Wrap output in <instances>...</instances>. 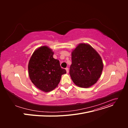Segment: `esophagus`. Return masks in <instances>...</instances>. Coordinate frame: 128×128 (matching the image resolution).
<instances>
[{"label": "esophagus", "instance_id": "1", "mask_svg": "<svg viewBox=\"0 0 128 128\" xmlns=\"http://www.w3.org/2000/svg\"><path fill=\"white\" fill-rule=\"evenodd\" d=\"M66 72H67V73H68V72H69V69H68V67L66 68Z\"/></svg>", "mask_w": 128, "mask_h": 128}]
</instances>
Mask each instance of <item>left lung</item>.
I'll use <instances>...</instances> for the list:
<instances>
[{"label":"left lung","instance_id":"obj_1","mask_svg":"<svg viewBox=\"0 0 128 128\" xmlns=\"http://www.w3.org/2000/svg\"><path fill=\"white\" fill-rule=\"evenodd\" d=\"M72 60L69 74L77 86L90 87L101 76L104 66L102 58L89 44L77 45L72 52Z\"/></svg>","mask_w":128,"mask_h":128}]
</instances>
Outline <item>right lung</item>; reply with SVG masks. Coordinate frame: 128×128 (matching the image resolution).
<instances>
[{
    "label": "right lung",
    "mask_w": 128,
    "mask_h": 128,
    "mask_svg": "<svg viewBox=\"0 0 128 128\" xmlns=\"http://www.w3.org/2000/svg\"><path fill=\"white\" fill-rule=\"evenodd\" d=\"M53 54L52 50L48 46H41L34 51L28 64L30 80L38 88L45 92L57 87L62 75L66 73Z\"/></svg>",
    "instance_id": "obj_1"
}]
</instances>
